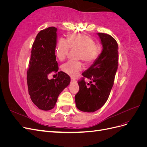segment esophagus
Listing matches in <instances>:
<instances>
[{
	"mask_svg": "<svg viewBox=\"0 0 147 147\" xmlns=\"http://www.w3.org/2000/svg\"><path fill=\"white\" fill-rule=\"evenodd\" d=\"M71 82H74V83H76L77 80L75 78H71Z\"/></svg>",
	"mask_w": 147,
	"mask_h": 147,
	"instance_id": "1",
	"label": "esophagus"
}]
</instances>
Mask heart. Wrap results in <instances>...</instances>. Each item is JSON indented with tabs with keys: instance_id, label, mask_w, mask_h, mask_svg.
Returning <instances> with one entry per match:
<instances>
[{
	"instance_id": "obj_1",
	"label": "heart",
	"mask_w": 147,
	"mask_h": 147,
	"mask_svg": "<svg viewBox=\"0 0 147 147\" xmlns=\"http://www.w3.org/2000/svg\"><path fill=\"white\" fill-rule=\"evenodd\" d=\"M70 48L78 50V58L87 64L92 63L98 57L101 48L94 40L86 34H74L65 39L60 38L56 48V55L59 60H64ZM63 72L72 77L77 76L83 69L81 62L69 61L61 66Z\"/></svg>"
}]
</instances>
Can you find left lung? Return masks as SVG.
I'll return each mask as SVG.
<instances>
[{"instance_id":"left-lung-1","label":"left lung","mask_w":147,"mask_h":147,"mask_svg":"<svg viewBox=\"0 0 147 147\" xmlns=\"http://www.w3.org/2000/svg\"><path fill=\"white\" fill-rule=\"evenodd\" d=\"M97 34L103 49L98 58L82 74L83 77L78 81L79 91L75 96L77 109L84 112H94L105 104L113 85L118 65L116 40L109 34ZM85 78L92 80L90 86L84 80Z\"/></svg>"}]
</instances>
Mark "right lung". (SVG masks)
<instances>
[{
    "label": "right lung",
    "instance_id": "add662e5",
    "mask_svg": "<svg viewBox=\"0 0 147 147\" xmlns=\"http://www.w3.org/2000/svg\"><path fill=\"white\" fill-rule=\"evenodd\" d=\"M56 31L50 27L40 31L35 37L31 50L27 83L29 94L39 109L50 110L55 107L60 93L70 82L69 75L57 72L56 79L49 80L48 74L58 71L56 60Z\"/></svg>",
    "mask_w": 147,
    "mask_h": 147
}]
</instances>
